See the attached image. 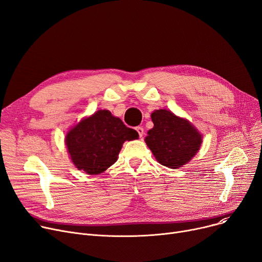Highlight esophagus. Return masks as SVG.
I'll list each match as a JSON object with an SVG mask.
<instances>
[{
	"label": "esophagus",
	"instance_id": "esophagus-1",
	"mask_svg": "<svg viewBox=\"0 0 262 262\" xmlns=\"http://www.w3.org/2000/svg\"><path fill=\"white\" fill-rule=\"evenodd\" d=\"M136 130H137V133L139 134V136H140V137H142V136H143V134H144V129H143V127H141V126H137V127H136Z\"/></svg>",
	"mask_w": 262,
	"mask_h": 262
}]
</instances>
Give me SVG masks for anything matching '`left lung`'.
Returning a JSON list of instances; mask_svg holds the SVG:
<instances>
[{"label":"left lung","mask_w":262,"mask_h":262,"mask_svg":"<svg viewBox=\"0 0 262 262\" xmlns=\"http://www.w3.org/2000/svg\"><path fill=\"white\" fill-rule=\"evenodd\" d=\"M154 127L147 132L145 142L162 166L181 168L200 149L201 134L185 119L166 109L152 114Z\"/></svg>","instance_id":"8db88e82"}]
</instances>
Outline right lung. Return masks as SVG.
<instances>
[{
	"label": "right lung",
	"mask_w": 262,
	"mask_h": 262,
	"mask_svg": "<svg viewBox=\"0 0 262 262\" xmlns=\"http://www.w3.org/2000/svg\"><path fill=\"white\" fill-rule=\"evenodd\" d=\"M138 137V133L108 110H99L68 133L66 144L75 167L94 175L117 161L124 141Z\"/></svg>",
	"instance_id": "add662e5"
}]
</instances>
